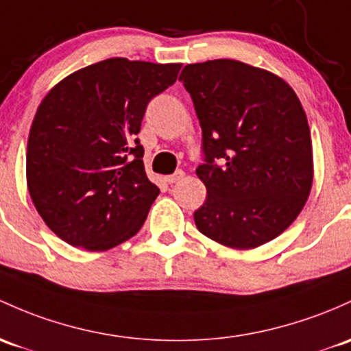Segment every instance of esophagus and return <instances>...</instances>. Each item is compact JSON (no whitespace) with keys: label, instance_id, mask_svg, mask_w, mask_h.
<instances>
[{"label":"esophagus","instance_id":"1","mask_svg":"<svg viewBox=\"0 0 351 351\" xmlns=\"http://www.w3.org/2000/svg\"><path fill=\"white\" fill-rule=\"evenodd\" d=\"M182 179H184V171H176L172 176L165 177V180H167L169 184H176V182H179V180H182Z\"/></svg>","mask_w":351,"mask_h":351}]
</instances>
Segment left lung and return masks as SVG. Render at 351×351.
Instances as JSON below:
<instances>
[{"instance_id": "left-lung-1", "label": "left lung", "mask_w": 351, "mask_h": 351, "mask_svg": "<svg viewBox=\"0 0 351 351\" xmlns=\"http://www.w3.org/2000/svg\"><path fill=\"white\" fill-rule=\"evenodd\" d=\"M202 129L207 189L194 213L202 234L252 250L289 228L313 184L310 127L293 88L271 71L236 60L184 66Z\"/></svg>"}]
</instances>
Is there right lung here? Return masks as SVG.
Wrapping results in <instances>:
<instances>
[{
	"mask_svg": "<svg viewBox=\"0 0 351 351\" xmlns=\"http://www.w3.org/2000/svg\"><path fill=\"white\" fill-rule=\"evenodd\" d=\"M180 63L108 58L63 78L36 110L26 182L60 239L105 251L138 232L159 187L137 138L149 101L176 84Z\"/></svg>",
	"mask_w": 351,
	"mask_h": 351,
	"instance_id": "right-lung-1",
	"label": "right lung"
}]
</instances>
